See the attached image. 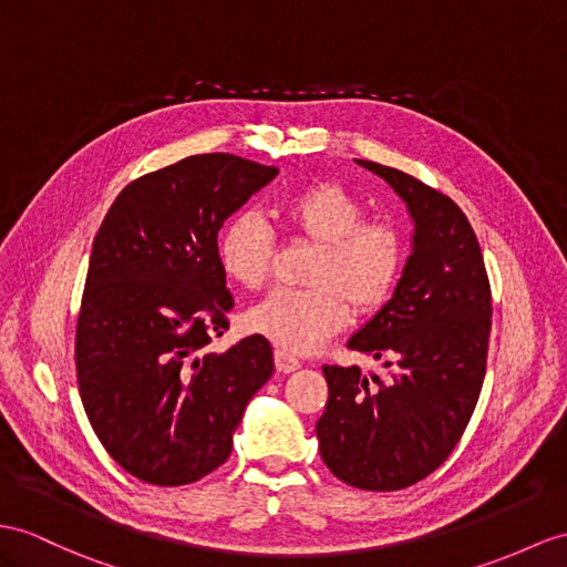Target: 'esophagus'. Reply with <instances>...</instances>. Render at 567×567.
I'll list each match as a JSON object with an SVG mask.
<instances>
[{"label": "esophagus", "instance_id": "esophagus-1", "mask_svg": "<svg viewBox=\"0 0 567 567\" xmlns=\"http://www.w3.org/2000/svg\"><path fill=\"white\" fill-rule=\"evenodd\" d=\"M274 363H276V370L279 372H293V370H298L300 368V361L296 355H291V353H286V351H281V349H276L274 351Z\"/></svg>", "mask_w": 567, "mask_h": 567}]
</instances>
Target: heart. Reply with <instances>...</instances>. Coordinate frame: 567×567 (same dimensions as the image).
<instances>
[{"label": "heart", "mask_w": 567, "mask_h": 567, "mask_svg": "<svg viewBox=\"0 0 567 567\" xmlns=\"http://www.w3.org/2000/svg\"><path fill=\"white\" fill-rule=\"evenodd\" d=\"M281 218L317 245L308 288H279L245 315V324L279 347L308 353L358 315L380 310L406 269L409 243L392 220L365 218V206L337 183H310L288 195ZM274 233L255 212L233 214L218 230L216 259L230 281L257 291L274 261Z\"/></svg>", "instance_id": "1"}]
</instances>
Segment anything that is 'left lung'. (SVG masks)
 <instances>
[{
  "mask_svg": "<svg viewBox=\"0 0 567 567\" xmlns=\"http://www.w3.org/2000/svg\"><path fill=\"white\" fill-rule=\"evenodd\" d=\"M358 163L406 202L413 252L388 306L349 339L351 351L394 365L392 378L322 365L329 399L317 440L329 472L343 483L399 491L450 457L476 409L488 358L491 284L476 233L457 204L390 165Z\"/></svg>",
  "mask_w": 567,
  "mask_h": 567,
  "instance_id": "1",
  "label": "left lung"
}]
</instances>
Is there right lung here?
Here are the masks:
<instances>
[{"label": "right lung", "instance_id": "obj_1", "mask_svg": "<svg viewBox=\"0 0 567 567\" xmlns=\"http://www.w3.org/2000/svg\"><path fill=\"white\" fill-rule=\"evenodd\" d=\"M274 165L202 154L136 177L95 233L76 320V382L91 427L124 472L185 486L230 457L233 433L274 372L271 343L209 353L233 296L216 259L224 220Z\"/></svg>", "mask_w": 567, "mask_h": 567}]
</instances>
